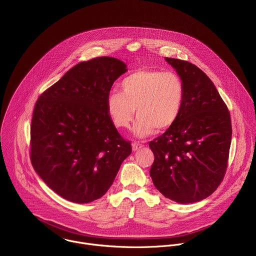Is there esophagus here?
Here are the masks:
<instances>
[{"label": "esophagus", "mask_w": 256, "mask_h": 256, "mask_svg": "<svg viewBox=\"0 0 256 256\" xmlns=\"http://www.w3.org/2000/svg\"><path fill=\"white\" fill-rule=\"evenodd\" d=\"M143 146L144 145H142V144H140L139 142H133L132 143V149H133V151H138V150H140L141 148H143Z\"/></svg>", "instance_id": "obj_1"}]
</instances>
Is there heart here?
I'll use <instances>...</instances> for the list:
<instances>
[{
	"mask_svg": "<svg viewBox=\"0 0 256 256\" xmlns=\"http://www.w3.org/2000/svg\"><path fill=\"white\" fill-rule=\"evenodd\" d=\"M121 92L111 91L106 109L113 125L127 129L138 117L134 133L139 137L170 128L179 118L184 101L185 85L173 71L140 69L127 75L120 83Z\"/></svg>",
	"mask_w": 256,
	"mask_h": 256,
	"instance_id": "b5f03b06",
	"label": "heart"
}]
</instances>
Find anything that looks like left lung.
<instances>
[{
	"instance_id": "left-lung-1",
	"label": "left lung",
	"mask_w": 256,
	"mask_h": 256,
	"mask_svg": "<svg viewBox=\"0 0 256 256\" xmlns=\"http://www.w3.org/2000/svg\"><path fill=\"white\" fill-rule=\"evenodd\" d=\"M185 85L177 121L149 142L154 154L153 184L166 198L181 204L198 202L222 182L231 144L228 108L207 75L197 66L165 58Z\"/></svg>"
}]
</instances>
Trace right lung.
<instances>
[{
    "label": "right lung",
    "mask_w": 256,
    "mask_h": 256,
    "mask_svg": "<svg viewBox=\"0 0 256 256\" xmlns=\"http://www.w3.org/2000/svg\"><path fill=\"white\" fill-rule=\"evenodd\" d=\"M127 71L112 57L81 62L44 91L31 123L30 158L43 181L75 203L102 197L131 154L111 122L106 98Z\"/></svg>",
    "instance_id": "right-lung-1"
}]
</instances>
